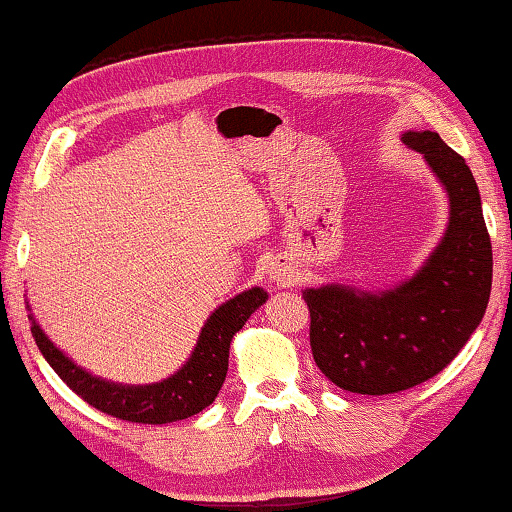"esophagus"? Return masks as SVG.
Instances as JSON below:
<instances>
[{
    "instance_id": "34e87169",
    "label": "esophagus",
    "mask_w": 512,
    "mask_h": 512,
    "mask_svg": "<svg viewBox=\"0 0 512 512\" xmlns=\"http://www.w3.org/2000/svg\"><path fill=\"white\" fill-rule=\"evenodd\" d=\"M269 278H271V282H276V285H280V287H289L294 282V271H292V266H287L285 262H271V266H269Z\"/></svg>"
}]
</instances>
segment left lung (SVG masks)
<instances>
[{
    "label": "left lung",
    "mask_w": 512,
    "mask_h": 512,
    "mask_svg": "<svg viewBox=\"0 0 512 512\" xmlns=\"http://www.w3.org/2000/svg\"><path fill=\"white\" fill-rule=\"evenodd\" d=\"M402 142L425 156L451 202L437 250L414 278L386 292L345 285L303 292L317 368L349 393H400L439 375L490 301L492 243L474 174L439 133L409 131Z\"/></svg>",
    "instance_id": "1"
}]
</instances>
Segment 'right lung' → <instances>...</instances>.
I'll return each instance as SVG.
<instances>
[{"mask_svg": "<svg viewBox=\"0 0 512 512\" xmlns=\"http://www.w3.org/2000/svg\"><path fill=\"white\" fill-rule=\"evenodd\" d=\"M266 299L269 294L262 287H253L218 305L204 324L186 365L172 377L147 386H124L89 375L52 345L48 335L36 324L34 315H29V319H32V335L43 358L82 400L121 421L163 425L200 414L216 400L227 375V363H230V342Z\"/></svg>", "mask_w": 512, "mask_h": 512, "instance_id": "right-lung-1", "label": "right lung"}]
</instances>
